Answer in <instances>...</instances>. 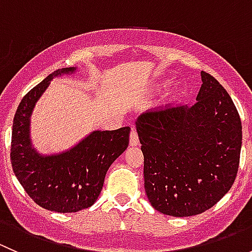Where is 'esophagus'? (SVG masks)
I'll return each instance as SVG.
<instances>
[{"mask_svg":"<svg viewBox=\"0 0 252 252\" xmlns=\"http://www.w3.org/2000/svg\"><path fill=\"white\" fill-rule=\"evenodd\" d=\"M129 144H130V146H138V145H139L138 133H136V130H135V128H134V126H131L130 136H129Z\"/></svg>","mask_w":252,"mask_h":252,"instance_id":"1","label":"esophagus"}]
</instances>
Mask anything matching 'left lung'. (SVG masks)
Segmentation results:
<instances>
[{"label":"left lung","instance_id":"1","mask_svg":"<svg viewBox=\"0 0 252 252\" xmlns=\"http://www.w3.org/2000/svg\"><path fill=\"white\" fill-rule=\"evenodd\" d=\"M201 80L194 105L150 112L135 121L147 199L155 210L173 217L215 206L238 173L240 117L212 75L201 72Z\"/></svg>","mask_w":252,"mask_h":252}]
</instances>
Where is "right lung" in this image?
I'll return each mask as SVG.
<instances>
[{
  "label": "right lung",
  "mask_w": 252,
  "mask_h": 252,
  "mask_svg": "<svg viewBox=\"0 0 252 252\" xmlns=\"http://www.w3.org/2000/svg\"><path fill=\"white\" fill-rule=\"evenodd\" d=\"M77 67L62 68L46 77L20 101L12 128L11 162L27 194L41 207L61 213L78 212L95 204L111 164L129 144L130 128L94 130L72 147L41 154L30 135L32 116L51 81L74 74Z\"/></svg>",
  "instance_id": "obj_1"
}]
</instances>
